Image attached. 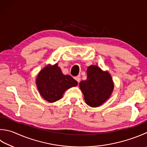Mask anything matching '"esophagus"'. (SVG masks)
I'll return each mask as SVG.
<instances>
[{
	"label": "esophagus",
	"mask_w": 147,
	"mask_h": 147,
	"mask_svg": "<svg viewBox=\"0 0 147 147\" xmlns=\"http://www.w3.org/2000/svg\"><path fill=\"white\" fill-rule=\"evenodd\" d=\"M75 79H76L77 82H79L80 81H81V76H77V77H75Z\"/></svg>",
	"instance_id": "1"
}]
</instances>
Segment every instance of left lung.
I'll return each mask as SVG.
<instances>
[{"label":"left lung","instance_id":"obj_1","mask_svg":"<svg viewBox=\"0 0 147 147\" xmlns=\"http://www.w3.org/2000/svg\"><path fill=\"white\" fill-rule=\"evenodd\" d=\"M87 105L96 107L109 98L114 90V82L108 71H103L96 65L87 68V79L79 83Z\"/></svg>","mask_w":147,"mask_h":147}]
</instances>
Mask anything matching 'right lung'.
Segmentation results:
<instances>
[{
	"instance_id": "add662e5",
	"label": "right lung",
	"mask_w": 147,
	"mask_h": 147,
	"mask_svg": "<svg viewBox=\"0 0 147 147\" xmlns=\"http://www.w3.org/2000/svg\"><path fill=\"white\" fill-rule=\"evenodd\" d=\"M77 81L69 75H64L57 63L49 64L38 73L36 84L41 96L51 103L62 98L66 90L76 86Z\"/></svg>"
}]
</instances>
